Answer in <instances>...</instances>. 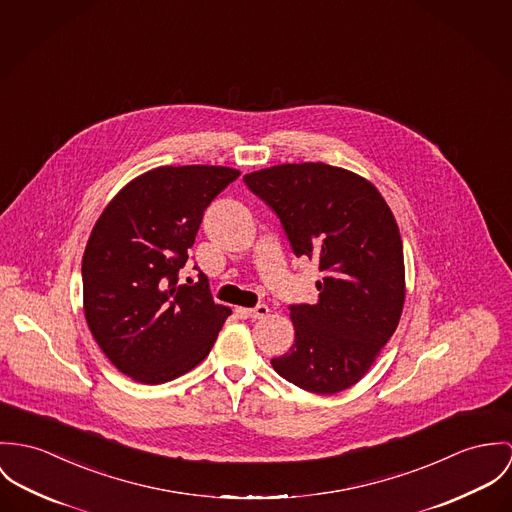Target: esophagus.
I'll use <instances>...</instances> for the list:
<instances>
[{
	"mask_svg": "<svg viewBox=\"0 0 512 512\" xmlns=\"http://www.w3.org/2000/svg\"><path fill=\"white\" fill-rule=\"evenodd\" d=\"M247 314H249V318H253V320L267 318V316H269V306H267V304H259V306H255V308H249Z\"/></svg>",
	"mask_w": 512,
	"mask_h": 512,
	"instance_id": "esophagus-1",
	"label": "esophagus"
}]
</instances>
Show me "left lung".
<instances>
[{
    "label": "left lung",
    "mask_w": 512,
    "mask_h": 512,
    "mask_svg": "<svg viewBox=\"0 0 512 512\" xmlns=\"http://www.w3.org/2000/svg\"><path fill=\"white\" fill-rule=\"evenodd\" d=\"M243 180L279 216L294 255L324 273L314 304L290 306L294 343L271 365L304 391H345L371 369L402 314L397 220L369 180L340 167L277 165Z\"/></svg>",
    "instance_id": "obj_1"
}]
</instances>
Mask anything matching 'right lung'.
<instances>
[{"label":"right lung","instance_id":"right-lung-1","mask_svg":"<svg viewBox=\"0 0 512 512\" xmlns=\"http://www.w3.org/2000/svg\"><path fill=\"white\" fill-rule=\"evenodd\" d=\"M239 176L229 167H159L125 184L82 257L84 314L100 349L143 385L194 369L231 314L208 279L178 284L210 202Z\"/></svg>","mask_w":512,"mask_h":512}]
</instances>
